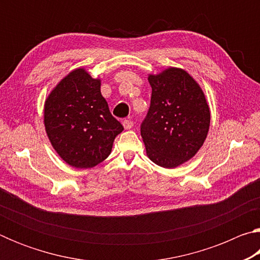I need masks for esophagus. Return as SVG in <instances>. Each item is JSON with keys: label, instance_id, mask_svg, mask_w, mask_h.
I'll return each mask as SVG.
<instances>
[{"label": "esophagus", "instance_id": "1", "mask_svg": "<svg viewBox=\"0 0 260 260\" xmlns=\"http://www.w3.org/2000/svg\"><path fill=\"white\" fill-rule=\"evenodd\" d=\"M133 121H132L131 119H125L122 120V126H124L125 129H131L132 127H133Z\"/></svg>", "mask_w": 260, "mask_h": 260}]
</instances>
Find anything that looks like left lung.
Listing matches in <instances>:
<instances>
[{
  "label": "left lung",
  "instance_id": "1",
  "mask_svg": "<svg viewBox=\"0 0 260 260\" xmlns=\"http://www.w3.org/2000/svg\"><path fill=\"white\" fill-rule=\"evenodd\" d=\"M150 108L141 125L147 156L174 169L196 155L208 136L210 108L201 86L187 71L167 68L149 74Z\"/></svg>",
  "mask_w": 260,
  "mask_h": 260
}]
</instances>
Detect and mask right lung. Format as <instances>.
I'll use <instances>...</instances> for the list:
<instances>
[{
  "label": "right lung",
  "instance_id": "1",
  "mask_svg": "<svg viewBox=\"0 0 260 260\" xmlns=\"http://www.w3.org/2000/svg\"><path fill=\"white\" fill-rule=\"evenodd\" d=\"M43 120L52 148L76 169H90L108 158L124 131L101 94V80L83 68L70 72L50 91Z\"/></svg>",
  "mask_w": 260,
  "mask_h": 260
}]
</instances>
